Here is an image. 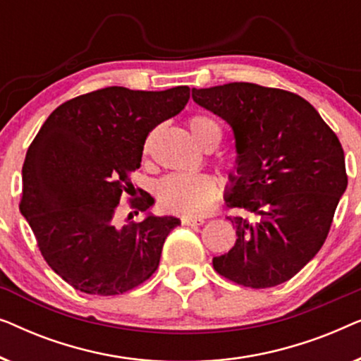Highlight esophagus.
<instances>
[{
	"label": "esophagus",
	"instance_id": "34e87169",
	"mask_svg": "<svg viewBox=\"0 0 361 361\" xmlns=\"http://www.w3.org/2000/svg\"><path fill=\"white\" fill-rule=\"evenodd\" d=\"M202 224H205V219H194V216H184V219H182V225H187V226H194V225H202Z\"/></svg>",
	"mask_w": 361,
	"mask_h": 361
}]
</instances>
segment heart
<instances>
[{
	"instance_id": "1",
	"label": "heart",
	"mask_w": 361,
	"mask_h": 361,
	"mask_svg": "<svg viewBox=\"0 0 361 361\" xmlns=\"http://www.w3.org/2000/svg\"><path fill=\"white\" fill-rule=\"evenodd\" d=\"M192 135L202 146L210 137L220 140V126L214 118L194 115L189 120ZM147 137L145 149H149ZM219 195V182L210 174H180L174 172L157 182L156 197L162 209L180 215H202L214 205Z\"/></svg>"
}]
</instances>
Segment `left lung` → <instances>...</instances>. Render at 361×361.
Segmentation results:
<instances>
[{
  "instance_id": "left-lung-1",
  "label": "left lung",
  "mask_w": 361,
  "mask_h": 361,
  "mask_svg": "<svg viewBox=\"0 0 361 361\" xmlns=\"http://www.w3.org/2000/svg\"><path fill=\"white\" fill-rule=\"evenodd\" d=\"M192 98L233 130L236 176L225 200L256 219L228 216L238 238L214 268L245 288L283 284L327 238L348 184L342 145L307 100L281 88L233 82L192 88Z\"/></svg>"
}]
</instances>
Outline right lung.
Instances as JSON below:
<instances>
[{
  "mask_svg": "<svg viewBox=\"0 0 361 361\" xmlns=\"http://www.w3.org/2000/svg\"><path fill=\"white\" fill-rule=\"evenodd\" d=\"M189 98L187 85L162 92L106 87L62 103L34 137L19 210L46 263L72 288L116 295L157 269L162 245L180 220L149 214L118 228L113 216L121 197L135 190L130 174L140 169L149 131L184 110ZM152 204L147 192L130 199L140 212Z\"/></svg>",
  "mask_w": 361,
  "mask_h": 361,
  "instance_id": "1",
  "label": "right lung"
}]
</instances>
